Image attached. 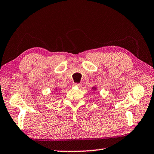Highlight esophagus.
Returning a JSON list of instances; mask_svg holds the SVG:
<instances>
[{
  "mask_svg": "<svg viewBox=\"0 0 154 154\" xmlns=\"http://www.w3.org/2000/svg\"><path fill=\"white\" fill-rule=\"evenodd\" d=\"M75 85L76 87H78V88H80L81 86H82V85H81L80 83H75Z\"/></svg>",
  "mask_w": 154,
  "mask_h": 154,
  "instance_id": "obj_1",
  "label": "esophagus"
}]
</instances>
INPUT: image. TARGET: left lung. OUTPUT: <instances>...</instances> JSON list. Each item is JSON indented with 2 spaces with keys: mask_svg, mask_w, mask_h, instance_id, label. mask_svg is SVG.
I'll list each match as a JSON object with an SVG mask.
<instances>
[{
  "mask_svg": "<svg viewBox=\"0 0 154 154\" xmlns=\"http://www.w3.org/2000/svg\"><path fill=\"white\" fill-rule=\"evenodd\" d=\"M92 89H93L94 90H96V88H92Z\"/></svg>",
  "mask_w": 154,
  "mask_h": 154,
  "instance_id": "8db88e82",
  "label": "left lung"
}]
</instances>
